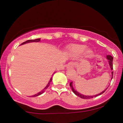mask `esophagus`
Masks as SVG:
<instances>
[{
	"label": "esophagus",
	"mask_w": 123,
	"mask_h": 123,
	"mask_svg": "<svg viewBox=\"0 0 123 123\" xmlns=\"http://www.w3.org/2000/svg\"><path fill=\"white\" fill-rule=\"evenodd\" d=\"M74 66H75V64H74V62H69V63H68V64H67V68L68 69H71L73 68Z\"/></svg>",
	"instance_id": "obj_1"
}]
</instances>
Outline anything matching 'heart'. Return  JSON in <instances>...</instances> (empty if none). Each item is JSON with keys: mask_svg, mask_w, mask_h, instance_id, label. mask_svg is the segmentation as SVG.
Listing matches in <instances>:
<instances>
[{"mask_svg": "<svg viewBox=\"0 0 123 123\" xmlns=\"http://www.w3.org/2000/svg\"><path fill=\"white\" fill-rule=\"evenodd\" d=\"M69 52L73 57L79 56L81 55H85L86 57H90L93 56V52L91 49H87V46L83 44H74L69 47Z\"/></svg>", "mask_w": 123, "mask_h": 123, "instance_id": "heart-1", "label": "heart"}]
</instances>
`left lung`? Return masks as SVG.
Listing matches in <instances>:
<instances>
[{
    "instance_id": "8db88e82",
    "label": "left lung",
    "mask_w": 123,
    "mask_h": 123,
    "mask_svg": "<svg viewBox=\"0 0 123 123\" xmlns=\"http://www.w3.org/2000/svg\"><path fill=\"white\" fill-rule=\"evenodd\" d=\"M107 59L108 60L109 65H110L111 69V70L112 71V69H113V57L112 56H111V55H107ZM112 78H113V71H112V78H111V79H112ZM69 86H70V87L71 88V89H72V91H73L74 93H75V95H76V96L80 97V98H83V99H87V98H95V97H97V96H99V95H101V94L103 93L104 92H105L106 90H107V89L108 88V87H107V88L104 89L103 91H102L101 92H100V93L97 94V95H92V96H88V95H83V94L80 93L79 92H78V91H76L75 89L74 88L73 85H72V82H71L70 83V84H69Z\"/></svg>"
}]
</instances>
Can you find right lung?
<instances>
[{"label": "right lung", "instance_id": "add662e5", "mask_svg": "<svg viewBox=\"0 0 123 123\" xmlns=\"http://www.w3.org/2000/svg\"><path fill=\"white\" fill-rule=\"evenodd\" d=\"M40 38H39V39H34V40H28L25 41V42H23V43L21 44L20 45L25 44H26V43H31V42H40ZM52 77H51V79H50V80H49V82H48V84L47 85V86H46V87H45L44 88V89H43V90H42V91H41L40 92H38V93H36V94H35V95H32V97H36V96H39V95H42V93H43L44 92H45V89H46L47 88H48V87H49V85H50V83H51V81H52Z\"/></svg>", "mask_w": 123, "mask_h": 123}]
</instances>
